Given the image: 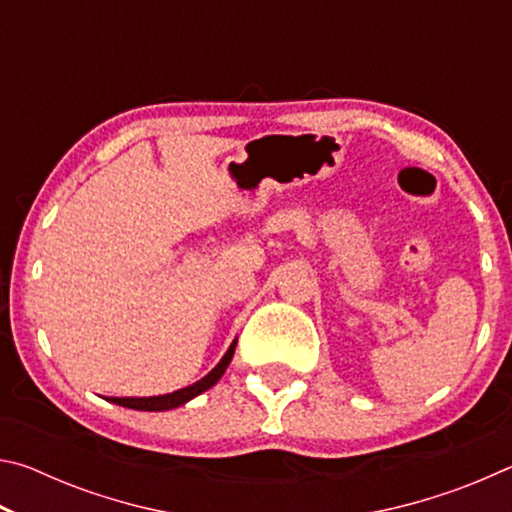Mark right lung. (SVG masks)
<instances>
[{
  "instance_id": "1",
  "label": "right lung",
  "mask_w": 512,
  "mask_h": 512,
  "mask_svg": "<svg viewBox=\"0 0 512 512\" xmlns=\"http://www.w3.org/2000/svg\"><path fill=\"white\" fill-rule=\"evenodd\" d=\"M235 348H237V341H232L228 352L223 354V359L216 363L212 372H207L203 379H198L196 384H192V386L180 388V391H173L169 395H158V397H110L108 402H115L119 406H128V409H135V411H169V409H176V406H183L185 402L194 400L196 395L205 393L207 388H212L216 381L221 379L225 368L230 366Z\"/></svg>"
}]
</instances>
